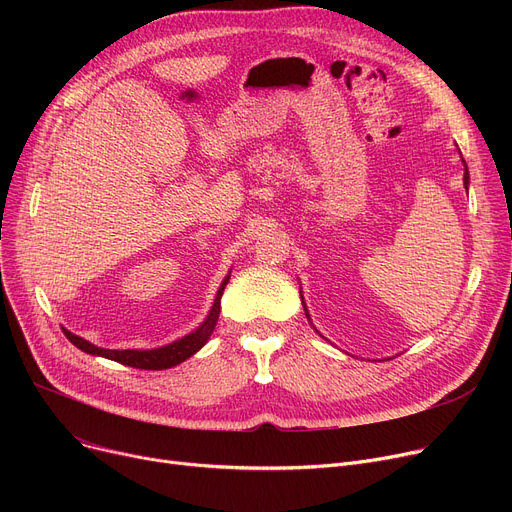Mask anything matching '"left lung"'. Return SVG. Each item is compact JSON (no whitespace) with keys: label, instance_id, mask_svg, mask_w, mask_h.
<instances>
[{"label":"left lung","instance_id":"8db88e82","mask_svg":"<svg viewBox=\"0 0 512 512\" xmlns=\"http://www.w3.org/2000/svg\"><path fill=\"white\" fill-rule=\"evenodd\" d=\"M463 182H465V188L469 186V172H467V166H465V176H463ZM303 299V297H301ZM303 309H305V315H307V319H309V311H307V307H305V301H303Z\"/></svg>","mask_w":512,"mask_h":512}]
</instances>
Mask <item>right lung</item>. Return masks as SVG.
Masks as SVG:
<instances>
[{"instance_id":"add662e5","label":"right lung","mask_w":512,"mask_h":512,"mask_svg":"<svg viewBox=\"0 0 512 512\" xmlns=\"http://www.w3.org/2000/svg\"><path fill=\"white\" fill-rule=\"evenodd\" d=\"M228 280H230V274L224 278L218 294H215V301H213L209 315L205 317V321L195 332H191L188 336H184L172 344L151 348V351H132V348H126V351H110V348L95 346V344L87 342L85 338H80L68 330H64V334L76 348L85 351L87 355L112 359V361H118L128 367H137V369H170V367L186 361L188 357H193L201 346H205V342L213 334L215 324H218V317H220V299H222Z\"/></svg>"}]
</instances>
